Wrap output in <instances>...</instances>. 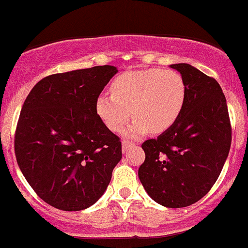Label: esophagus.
Masks as SVG:
<instances>
[{
	"label": "esophagus",
	"instance_id": "obj_1",
	"mask_svg": "<svg viewBox=\"0 0 248 248\" xmlns=\"http://www.w3.org/2000/svg\"><path fill=\"white\" fill-rule=\"evenodd\" d=\"M132 145H133V142H132V141H128V140H124V141H122V151L126 152L127 150H128L129 147L132 146Z\"/></svg>",
	"mask_w": 248,
	"mask_h": 248
}]
</instances>
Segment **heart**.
<instances>
[{"mask_svg":"<svg viewBox=\"0 0 248 248\" xmlns=\"http://www.w3.org/2000/svg\"><path fill=\"white\" fill-rule=\"evenodd\" d=\"M112 94L96 99V112L112 132H120L133 116L126 136L140 137L151 129L167 131L181 114L186 99V84L170 69H144L120 74L111 84Z\"/></svg>","mask_w":248,"mask_h":248,"instance_id":"b5f03b06","label":"heart"}]
</instances>
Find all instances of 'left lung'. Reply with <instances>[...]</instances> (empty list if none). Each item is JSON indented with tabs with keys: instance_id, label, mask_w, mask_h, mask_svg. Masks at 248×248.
Here are the masks:
<instances>
[{
	"instance_id": "8db88e82",
	"label": "left lung",
	"mask_w": 248,
	"mask_h": 248,
	"mask_svg": "<svg viewBox=\"0 0 248 248\" xmlns=\"http://www.w3.org/2000/svg\"><path fill=\"white\" fill-rule=\"evenodd\" d=\"M186 84V99L170 128L141 147L145 161L140 182L163 206H189L211 189L221 174L232 144L226 97L214 78L187 63L171 64Z\"/></svg>"
}]
</instances>
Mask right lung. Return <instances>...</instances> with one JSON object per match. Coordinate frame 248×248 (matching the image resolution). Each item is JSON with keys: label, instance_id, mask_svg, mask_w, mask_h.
Instances as JSON below:
<instances>
[{"label": "right lung", "instance_id": "1", "mask_svg": "<svg viewBox=\"0 0 248 248\" xmlns=\"http://www.w3.org/2000/svg\"><path fill=\"white\" fill-rule=\"evenodd\" d=\"M116 72L106 64L51 74L25 99L14 137L16 162L37 196L56 209L93 205L122 158L120 138L96 112V99Z\"/></svg>", "mask_w": 248, "mask_h": 248}]
</instances>
